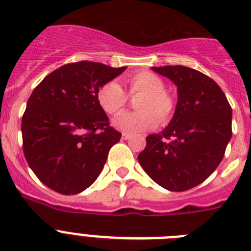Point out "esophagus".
Returning a JSON list of instances; mask_svg holds the SVG:
<instances>
[{
  "mask_svg": "<svg viewBox=\"0 0 251 251\" xmlns=\"http://www.w3.org/2000/svg\"><path fill=\"white\" fill-rule=\"evenodd\" d=\"M129 138H130V134H128V133H123V134H122V139H126V141H127V139Z\"/></svg>",
  "mask_w": 251,
  "mask_h": 251,
  "instance_id": "34e87169",
  "label": "esophagus"
}]
</instances>
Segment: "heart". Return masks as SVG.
<instances>
[{"label":"heart","instance_id":"b5f03b06","mask_svg":"<svg viewBox=\"0 0 251 251\" xmlns=\"http://www.w3.org/2000/svg\"><path fill=\"white\" fill-rule=\"evenodd\" d=\"M130 95H141L137 100L136 113H122L113 119L115 129L124 133L146 132L165 124L171 119L175 110L172 98L166 93V84L158 75L141 72L127 77ZM99 105L108 114H117L127 104L128 97L119 83L112 80L99 88L97 93Z\"/></svg>","mask_w":251,"mask_h":251}]
</instances>
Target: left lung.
<instances>
[{"mask_svg":"<svg viewBox=\"0 0 251 251\" xmlns=\"http://www.w3.org/2000/svg\"><path fill=\"white\" fill-rule=\"evenodd\" d=\"M177 86L178 100L170 124L146 138L138 162L168 191L200 185L217 168L232 136V110L211 77L187 66H153Z\"/></svg>","mask_w":251,"mask_h":251,"instance_id":"1","label":"left lung"}]
</instances>
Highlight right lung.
I'll return each mask as SVG.
<instances>
[{
	"mask_svg": "<svg viewBox=\"0 0 251 251\" xmlns=\"http://www.w3.org/2000/svg\"><path fill=\"white\" fill-rule=\"evenodd\" d=\"M124 70L93 61L66 64L35 88L22 117V146L49 188L76 195L98 178L122 134L109 126L97 93Z\"/></svg>",
	"mask_w": 251,
	"mask_h": 251,
	"instance_id": "add662e5",
	"label": "right lung"
}]
</instances>
